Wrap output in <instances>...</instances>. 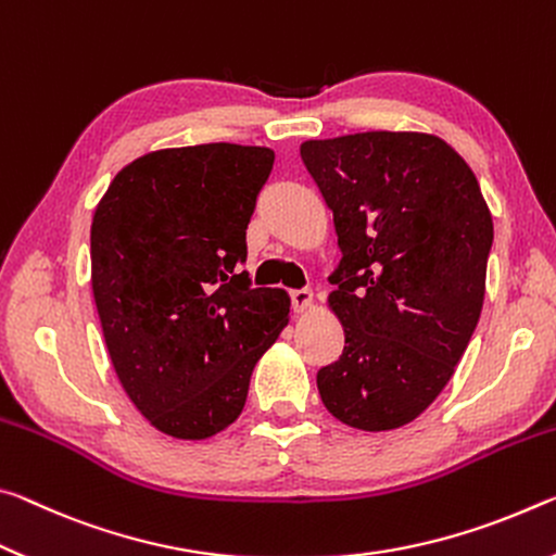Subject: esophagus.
<instances>
[{"label": "esophagus", "mask_w": 556, "mask_h": 556, "mask_svg": "<svg viewBox=\"0 0 556 556\" xmlns=\"http://www.w3.org/2000/svg\"><path fill=\"white\" fill-rule=\"evenodd\" d=\"M290 300H293V311L295 313H305L307 307L313 305V290H307V288L290 290Z\"/></svg>", "instance_id": "34e87169"}]
</instances>
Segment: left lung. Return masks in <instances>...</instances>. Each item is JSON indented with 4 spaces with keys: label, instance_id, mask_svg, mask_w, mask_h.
Masks as SVG:
<instances>
[{
    "label": "left lung",
    "instance_id": "obj_1",
    "mask_svg": "<svg viewBox=\"0 0 556 556\" xmlns=\"http://www.w3.org/2000/svg\"><path fill=\"white\" fill-rule=\"evenodd\" d=\"M300 157L342 251L327 307L344 350L317 371L320 399L352 429H402L435 402L472 338L493 216L468 162L439 135L305 140Z\"/></svg>",
    "mask_w": 556,
    "mask_h": 556
}]
</instances>
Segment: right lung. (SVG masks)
Masks as SVG:
<instances>
[{
	"label": "right lung",
	"instance_id": "add662e5",
	"mask_svg": "<svg viewBox=\"0 0 556 556\" xmlns=\"http://www.w3.org/2000/svg\"><path fill=\"white\" fill-rule=\"evenodd\" d=\"M270 148L212 142L142 154L90 224V286L125 394L154 429L204 441L241 416L290 320L283 288H251L245 226Z\"/></svg>",
	"mask_w": 556,
	"mask_h": 556
}]
</instances>
